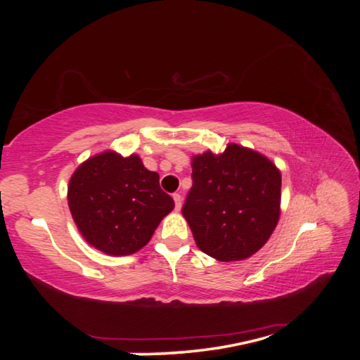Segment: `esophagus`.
Listing matches in <instances>:
<instances>
[{"label":"esophagus","instance_id":"1","mask_svg":"<svg viewBox=\"0 0 360 360\" xmlns=\"http://www.w3.org/2000/svg\"><path fill=\"white\" fill-rule=\"evenodd\" d=\"M173 200H174V208L176 210H181V205H182V197L179 193H173Z\"/></svg>","mask_w":360,"mask_h":360}]
</instances>
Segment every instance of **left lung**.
Wrapping results in <instances>:
<instances>
[{
	"instance_id": "obj_1",
	"label": "left lung",
	"mask_w": 360,
	"mask_h": 360,
	"mask_svg": "<svg viewBox=\"0 0 360 360\" xmlns=\"http://www.w3.org/2000/svg\"><path fill=\"white\" fill-rule=\"evenodd\" d=\"M192 182L182 216L205 254L243 260L265 245L281 205V173L265 155L238 144L195 155Z\"/></svg>"
}]
</instances>
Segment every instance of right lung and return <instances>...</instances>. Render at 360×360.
I'll return each instance as SVG.
<instances>
[{
  "mask_svg": "<svg viewBox=\"0 0 360 360\" xmlns=\"http://www.w3.org/2000/svg\"><path fill=\"white\" fill-rule=\"evenodd\" d=\"M68 205L79 231L109 255H129L148 245L157 225L174 208L158 174L138 155L103 152L71 176Z\"/></svg>",
  "mask_w": 360,
  "mask_h": 360,
  "instance_id": "obj_1",
  "label": "right lung"
}]
</instances>
